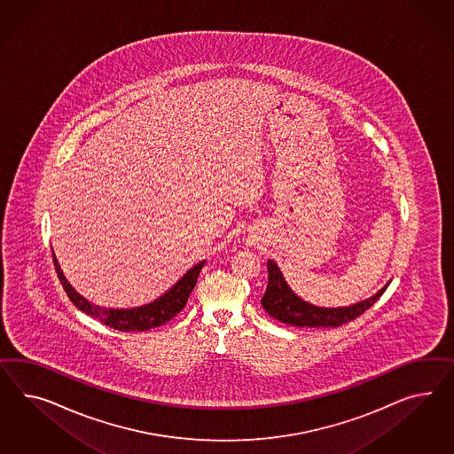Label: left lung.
Wrapping results in <instances>:
<instances>
[{
  "label": "left lung",
  "instance_id": "1",
  "mask_svg": "<svg viewBox=\"0 0 454 454\" xmlns=\"http://www.w3.org/2000/svg\"><path fill=\"white\" fill-rule=\"evenodd\" d=\"M268 289L261 299V304L270 317L294 327H339L347 324L373 306L390 284V281L387 282L377 294L352 306L319 307L295 294L284 279L282 270L274 259L268 261Z\"/></svg>",
  "mask_w": 454,
  "mask_h": 454
}]
</instances>
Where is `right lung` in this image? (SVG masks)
Wrapping results in <instances>:
<instances>
[{
    "mask_svg": "<svg viewBox=\"0 0 454 454\" xmlns=\"http://www.w3.org/2000/svg\"><path fill=\"white\" fill-rule=\"evenodd\" d=\"M52 261H54V268H56L62 287L74 306L100 320L102 324L109 325L112 329L122 332L150 331V329H155L159 325L167 324L168 320H172L184 309L192 291L195 289L200 270H203V266L207 262V261H200L192 270H186L180 278V281L175 282L165 294L160 295L155 301L148 302L145 306L132 307V309H112V307L96 306L90 301H87L84 295L79 294L71 286V282L66 279L54 251H52Z\"/></svg>",
    "mask_w": 454,
    "mask_h": 454,
    "instance_id": "right-lung-1",
    "label": "right lung"
}]
</instances>
